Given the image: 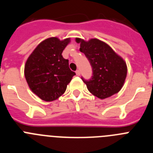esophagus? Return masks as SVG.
I'll return each instance as SVG.
<instances>
[{
  "label": "esophagus",
  "instance_id": "esophagus-1",
  "mask_svg": "<svg viewBox=\"0 0 153 153\" xmlns=\"http://www.w3.org/2000/svg\"><path fill=\"white\" fill-rule=\"evenodd\" d=\"M76 75H77V76L80 75V70H76Z\"/></svg>",
  "mask_w": 153,
  "mask_h": 153
}]
</instances>
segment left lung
Returning a JSON list of instances; mask_svg holds the SVG:
<instances>
[{
  "label": "left lung",
  "instance_id": "obj_1",
  "mask_svg": "<svg viewBox=\"0 0 153 153\" xmlns=\"http://www.w3.org/2000/svg\"><path fill=\"white\" fill-rule=\"evenodd\" d=\"M91 64L93 76L89 80L82 78L87 89L93 96L103 100L118 93L127 75L126 63L111 47L98 39L88 41L76 38Z\"/></svg>",
  "mask_w": 153,
  "mask_h": 153
}]
</instances>
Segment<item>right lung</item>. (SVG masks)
<instances>
[{
	"mask_svg": "<svg viewBox=\"0 0 153 153\" xmlns=\"http://www.w3.org/2000/svg\"><path fill=\"white\" fill-rule=\"evenodd\" d=\"M70 38L50 37L37 45L27 60L24 76L31 91L47 102L56 100L64 93L73 76L69 60L62 56Z\"/></svg>",
	"mask_w": 153,
	"mask_h": 153,
	"instance_id": "1",
	"label": "right lung"
}]
</instances>
